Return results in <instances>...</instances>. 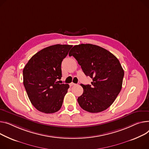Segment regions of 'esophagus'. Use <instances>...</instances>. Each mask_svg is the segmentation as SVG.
<instances>
[{"label": "esophagus", "mask_w": 149, "mask_h": 149, "mask_svg": "<svg viewBox=\"0 0 149 149\" xmlns=\"http://www.w3.org/2000/svg\"><path fill=\"white\" fill-rule=\"evenodd\" d=\"M76 84H75V83H70V86H74V85H75Z\"/></svg>", "instance_id": "obj_1"}]
</instances>
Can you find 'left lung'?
I'll use <instances>...</instances> for the list:
<instances>
[{
	"label": "left lung",
	"mask_w": 149,
	"mask_h": 149,
	"mask_svg": "<svg viewBox=\"0 0 149 149\" xmlns=\"http://www.w3.org/2000/svg\"><path fill=\"white\" fill-rule=\"evenodd\" d=\"M69 56H73L93 80L91 85L81 84L83 93L77 99L79 105L92 113L107 110L122 89L124 71L119 61L105 48L91 44L74 46Z\"/></svg>",
	"instance_id": "8db88e82"
}]
</instances>
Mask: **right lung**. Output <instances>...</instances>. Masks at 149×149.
<instances>
[{"label": "right lung", "instance_id": "obj_1", "mask_svg": "<svg viewBox=\"0 0 149 149\" xmlns=\"http://www.w3.org/2000/svg\"><path fill=\"white\" fill-rule=\"evenodd\" d=\"M72 45L56 44L33 55L24 66L23 84L32 104L39 111L54 113L62 107L69 87L59 84L61 64Z\"/></svg>", "mask_w": 149, "mask_h": 149}]
</instances>
